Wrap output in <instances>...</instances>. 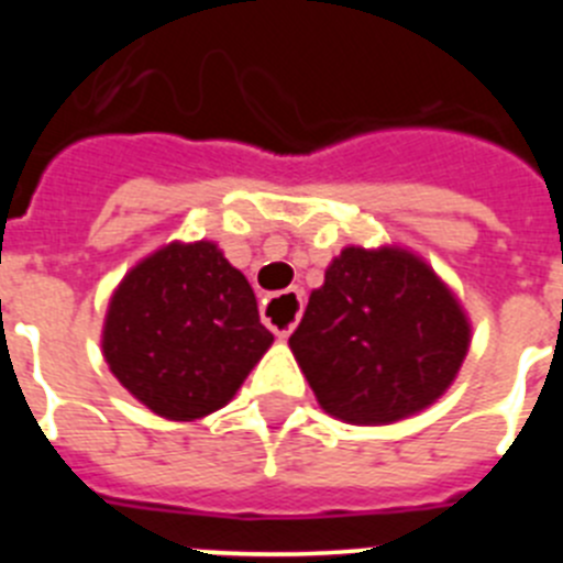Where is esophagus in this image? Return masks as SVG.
<instances>
[{
  "label": "esophagus",
  "mask_w": 563,
  "mask_h": 563,
  "mask_svg": "<svg viewBox=\"0 0 563 563\" xmlns=\"http://www.w3.org/2000/svg\"><path fill=\"white\" fill-rule=\"evenodd\" d=\"M298 316H301V292L298 290L276 292V296H267L262 301V318L278 338L290 335Z\"/></svg>",
  "instance_id": "obj_1"
}]
</instances>
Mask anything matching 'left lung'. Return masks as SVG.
Masks as SVG:
<instances>
[{
	"label": "left lung",
	"mask_w": 563,
	"mask_h": 563,
	"mask_svg": "<svg viewBox=\"0 0 563 563\" xmlns=\"http://www.w3.org/2000/svg\"><path fill=\"white\" fill-rule=\"evenodd\" d=\"M467 341L465 312L426 262L346 247L312 290L290 350L327 415L383 426L449 389Z\"/></svg>",
	"instance_id": "left-lung-1"
}]
</instances>
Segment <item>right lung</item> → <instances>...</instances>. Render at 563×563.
Instances as JSON below:
<instances>
[{
  "mask_svg": "<svg viewBox=\"0 0 563 563\" xmlns=\"http://www.w3.org/2000/svg\"><path fill=\"white\" fill-rule=\"evenodd\" d=\"M271 343L247 278L211 242H174L141 262L103 327L112 375L168 420L222 409Z\"/></svg>",
  "mask_w": 563,
  "mask_h": 563,
  "instance_id": "obj_1",
  "label": "right lung"
}]
</instances>
